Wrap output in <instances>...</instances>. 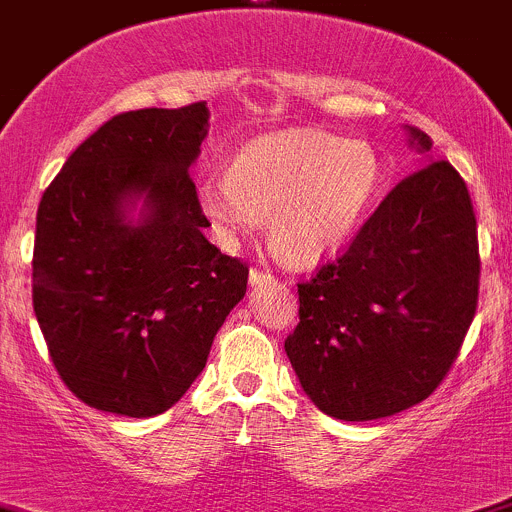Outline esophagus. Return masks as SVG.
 <instances>
[{"label":"esophagus","instance_id":"obj_1","mask_svg":"<svg viewBox=\"0 0 512 512\" xmlns=\"http://www.w3.org/2000/svg\"><path fill=\"white\" fill-rule=\"evenodd\" d=\"M275 282V277L265 270H250V285L252 287H267Z\"/></svg>","mask_w":512,"mask_h":512}]
</instances>
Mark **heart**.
I'll list each match as a JSON object with an SVG mask.
<instances>
[{"mask_svg":"<svg viewBox=\"0 0 512 512\" xmlns=\"http://www.w3.org/2000/svg\"><path fill=\"white\" fill-rule=\"evenodd\" d=\"M380 182V157L370 142L290 132L242 147L227 177L197 182L195 202L222 245L255 235L270 216L272 250L287 262L312 265L360 230Z\"/></svg>","mask_w":512,"mask_h":512,"instance_id":"heart-1","label":"heart"}]
</instances>
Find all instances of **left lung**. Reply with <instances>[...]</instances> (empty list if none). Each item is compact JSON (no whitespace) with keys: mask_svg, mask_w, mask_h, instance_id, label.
Here are the masks:
<instances>
[{"mask_svg":"<svg viewBox=\"0 0 512 512\" xmlns=\"http://www.w3.org/2000/svg\"><path fill=\"white\" fill-rule=\"evenodd\" d=\"M405 177L337 262L297 285L300 322L285 352L317 410L347 423L423 403L458 357L478 302V227L463 177L433 162Z\"/></svg>","mask_w":512,"mask_h":512,"instance_id":"8db88e82","label":"left lung"}]
</instances>
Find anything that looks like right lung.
<instances>
[{"mask_svg": "<svg viewBox=\"0 0 512 512\" xmlns=\"http://www.w3.org/2000/svg\"><path fill=\"white\" fill-rule=\"evenodd\" d=\"M205 102L104 122L64 162L37 210L32 302L49 357L89 408L170 410L245 297L247 267L205 237L190 167Z\"/></svg>", "mask_w": 512, "mask_h": 512, "instance_id": "add662e5", "label": "right lung"}]
</instances>
